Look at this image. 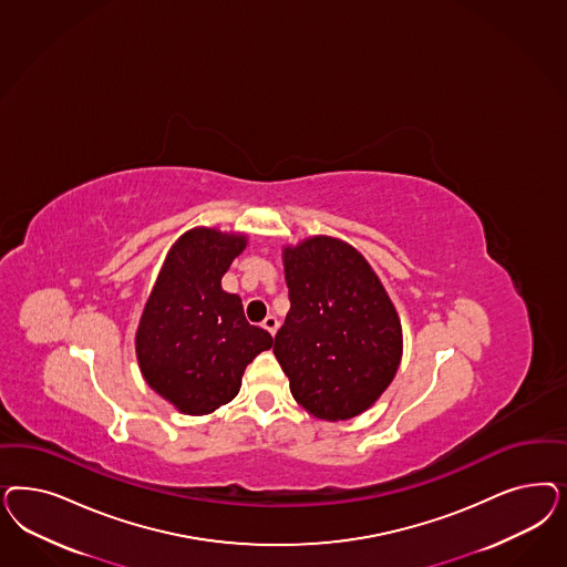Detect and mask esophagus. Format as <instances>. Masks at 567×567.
<instances>
[{"label": "esophagus", "instance_id": "1", "mask_svg": "<svg viewBox=\"0 0 567 567\" xmlns=\"http://www.w3.org/2000/svg\"><path fill=\"white\" fill-rule=\"evenodd\" d=\"M262 328L267 329L271 336H275V331L279 328V323H277V319H275L274 315H267V317H265Z\"/></svg>", "mask_w": 567, "mask_h": 567}]
</instances>
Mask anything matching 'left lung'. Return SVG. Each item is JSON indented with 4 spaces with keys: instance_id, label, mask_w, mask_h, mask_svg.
<instances>
[{
    "instance_id": "obj_1",
    "label": "left lung",
    "mask_w": 567,
    "mask_h": 567,
    "mask_svg": "<svg viewBox=\"0 0 567 567\" xmlns=\"http://www.w3.org/2000/svg\"><path fill=\"white\" fill-rule=\"evenodd\" d=\"M290 312L274 352L290 392L319 420H350L380 399L401 365L402 331L369 262L340 239L284 250Z\"/></svg>"
}]
</instances>
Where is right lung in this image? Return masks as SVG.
Listing matches in <instances>:
<instances>
[{
  "label": "right lung",
  "mask_w": 567,
  "mask_h": 567,
  "mask_svg": "<svg viewBox=\"0 0 567 567\" xmlns=\"http://www.w3.org/2000/svg\"><path fill=\"white\" fill-rule=\"evenodd\" d=\"M246 248L244 236L198 227L177 239L147 298L135 348L147 385L187 415L231 401L269 331L246 321L241 300L220 277Z\"/></svg>",
  "instance_id": "1"
}]
</instances>
